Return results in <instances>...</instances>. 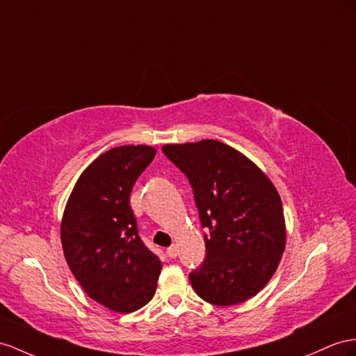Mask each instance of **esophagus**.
I'll use <instances>...</instances> for the list:
<instances>
[{
	"instance_id": "esophagus-1",
	"label": "esophagus",
	"mask_w": 356,
	"mask_h": 356,
	"mask_svg": "<svg viewBox=\"0 0 356 356\" xmlns=\"http://www.w3.org/2000/svg\"><path fill=\"white\" fill-rule=\"evenodd\" d=\"M167 254H168L170 259H176L177 254H179V250H177L176 245H171V247L167 250Z\"/></svg>"
}]
</instances>
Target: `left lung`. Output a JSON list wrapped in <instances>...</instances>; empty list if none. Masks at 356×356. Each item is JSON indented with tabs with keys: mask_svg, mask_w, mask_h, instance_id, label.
I'll use <instances>...</instances> for the list:
<instances>
[{
	"mask_svg": "<svg viewBox=\"0 0 356 356\" xmlns=\"http://www.w3.org/2000/svg\"><path fill=\"white\" fill-rule=\"evenodd\" d=\"M185 172L206 227V259L189 273L206 302L241 304L265 287L286 248L284 211L277 188L256 163L216 140L165 144Z\"/></svg>",
	"mask_w": 356,
	"mask_h": 356,
	"instance_id": "left-lung-1",
	"label": "left lung"
}]
</instances>
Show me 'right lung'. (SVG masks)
Listing matches in <instances>:
<instances>
[{
    "label": "right lung",
    "mask_w": 356,
    "mask_h": 356,
    "mask_svg": "<svg viewBox=\"0 0 356 356\" xmlns=\"http://www.w3.org/2000/svg\"><path fill=\"white\" fill-rule=\"evenodd\" d=\"M152 145H120L97 156L72 189L60 234L67 265L86 293L113 312L150 302L162 263L145 247L129 204L153 161Z\"/></svg>",
    "instance_id": "add662e5"
}]
</instances>
